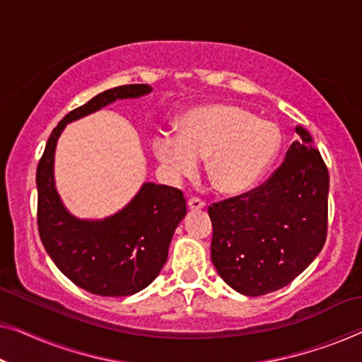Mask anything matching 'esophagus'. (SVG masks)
Instances as JSON below:
<instances>
[{"mask_svg":"<svg viewBox=\"0 0 362 362\" xmlns=\"http://www.w3.org/2000/svg\"><path fill=\"white\" fill-rule=\"evenodd\" d=\"M204 206H206V203H204L202 198L193 197V198L188 199V208H190V209H203Z\"/></svg>","mask_w":362,"mask_h":362,"instance_id":"esophagus-1","label":"esophagus"}]
</instances>
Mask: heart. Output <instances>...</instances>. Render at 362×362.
<instances>
[{
	"instance_id": "obj_1",
	"label": "heart",
	"mask_w": 362,
	"mask_h": 362,
	"mask_svg": "<svg viewBox=\"0 0 362 362\" xmlns=\"http://www.w3.org/2000/svg\"><path fill=\"white\" fill-rule=\"evenodd\" d=\"M278 128L233 104H204L188 110L179 136L156 134V158L172 179L190 177L206 159L208 179L226 195H239L260 179L279 149Z\"/></svg>"
}]
</instances>
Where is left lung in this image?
Masks as SVG:
<instances>
[{
  "instance_id": "1",
  "label": "left lung",
  "mask_w": 362,
  "mask_h": 362,
  "mask_svg": "<svg viewBox=\"0 0 362 362\" xmlns=\"http://www.w3.org/2000/svg\"><path fill=\"white\" fill-rule=\"evenodd\" d=\"M296 133L299 139L262 185L208 208L211 260L219 276L244 296L288 286L327 240L328 169L310 134L300 127Z\"/></svg>"
}]
</instances>
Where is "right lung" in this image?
<instances>
[{
	"label": "right lung",
	"mask_w": 362,
	"mask_h": 362,
	"mask_svg": "<svg viewBox=\"0 0 362 362\" xmlns=\"http://www.w3.org/2000/svg\"><path fill=\"white\" fill-rule=\"evenodd\" d=\"M151 93L148 84H125L97 94L64 115L53 128L37 165V224L43 247L71 281L107 298L132 296L154 281L187 203L179 188L144 183L122 211L104 221L76 219L58 197L53 182V156L66 123L102 109L117 99Z\"/></svg>",
	"instance_id": "1"
}]
</instances>
